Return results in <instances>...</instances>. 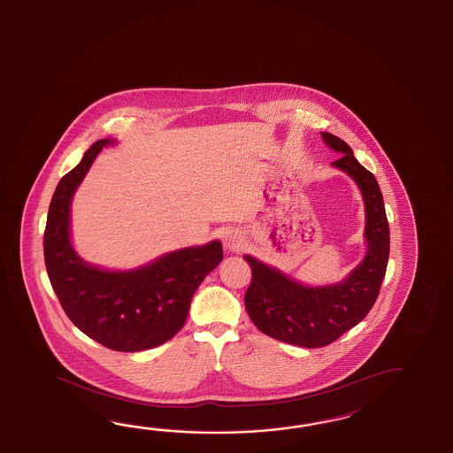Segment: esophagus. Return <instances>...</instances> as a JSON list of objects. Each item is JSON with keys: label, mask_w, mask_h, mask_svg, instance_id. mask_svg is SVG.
Returning <instances> with one entry per match:
<instances>
[{"label": "esophagus", "mask_w": 453, "mask_h": 453, "mask_svg": "<svg viewBox=\"0 0 453 453\" xmlns=\"http://www.w3.org/2000/svg\"><path fill=\"white\" fill-rule=\"evenodd\" d=\"M242 242H244V236L241 234L240 231L231 230L223 236V246L230 252L240 250L242 248Z\"/></svg>", "instance_id": "obj_1"}]
</instances>
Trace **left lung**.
Returning a JSON list of instances; mask_svg holds the SVG:
<instances>
[{"instance_id":"left-lung-1","label":"left lung","mask_w":453,"mask_h":453,"mask_svg":"<svg viewBox=\"0 0 453 453\" xmlns=\"http://www.w3.org/2000/svg\"><path fill=\"white\" fill-rule=\"evenodd\" d=\"M321 136L342 154L333 165L354 178L364 195L368 244L364 262L341 283L309 288L244 256L252 270L244 296L249 319L266 336L307 349L328 346L366 317L378 299L389 258V223L376 178L355 159L346 142L331 134Z\"/></svg>"}]
</instances>
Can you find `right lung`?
I'll use <instances>...</instances> for the list:
<instances>
[{
  "label": "right lung",
  "mask_w": 453,
  "mask_h": 453,
  "mask_svg": "<svg viewBox=\"0 0 453 453\" xmlns=\"http://www.w3.org/2000/svg\"><path fill=\"white\" fill-rule=\"evenodd\" d=\"M98 140L54 191L43 250L54 293L72 323L117 352H140L175 336L199 284L222 262L220 241L180 249L130 272H107L81 260L71 244V201L103 146Z\"/></svg>",
  "instance_id": "add662e5"
}]
</instances>
